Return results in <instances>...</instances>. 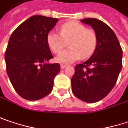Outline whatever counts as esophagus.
<instances>
[{
	"label": "esophagus",
	"mask_w": 128,
	"mask_h": 128,
	"mask_svg": "<svg viewBox=\"0 0 128 128\" xmlns=\"http://www.w3.org/2000/svg\"><path fill=\"white\" fill-rule=\"evenodd\" d=\"M66 66V64H61V69H64Z\"/></svg>",
	"instance_id": "obj_1"
}]
</instances>
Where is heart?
I'll use <instances>...</instances> for the list:
<instances>
[{
	"label": "heart",
	"mask_w": 128,
	"mask_h": 128,
	"mask_svg": "<svg viewBox=\"0 0 128 128\" xmlns=\"http://www.w3.org/2000/svg\"><path fill=\"white\" fill-rule=\"evenodd\" d=\"M60 34L54 31L47 34V43L54 54H58L69 41L70 48L59 54L56 61L60 63L70 64L80 59L81 56L88 58L96 50L98 37L96 32L87 29L78 22H69L60 26Z\"/></svg>",
	"instance_id": "b5f03b06"
}]
</instances>
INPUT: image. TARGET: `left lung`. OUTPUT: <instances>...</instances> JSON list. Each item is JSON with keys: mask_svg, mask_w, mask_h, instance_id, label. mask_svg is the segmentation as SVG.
<instances>
[{"mask_svg": "<svg viewBox=\"0 0 128 128\" xmlns=\"http://www.w3.org/2000/svg\"><path fill=\"white\" fill-rule=\"evenodd\" d=\"M81 22L93 27L98 45L89 59L74 66L72 90L80 100L95 103L106 97L115 86L122 66V50L116 34L106 24L95 18Z\"/></svg>", "mask_w": 128, "mask_h": 128, "instance_id": "left-lung-1", "label": "left lung"}]
</instances>
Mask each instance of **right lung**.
Instances as JSON below:
<instances>
[{
  "label": "right lung",
  "instance_id": "right-lung-1",
  "mask_svg": "<svg viewBox=\"0 0 128 128\" xmlns=\"http://www.w3.org/2000/svg\"><path fill=\"white\" fill-rule=\"evenodd\" d=\"M56 18L34 15L22 22L11 35L5 53L6 72L16 93L29 101L39 100L52 90L60 64L53 58L47 34Z\"/></svg>",
  "mask_w": 128,
  "mask_h": 128
}]
</instances>
